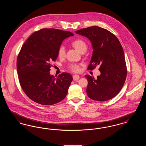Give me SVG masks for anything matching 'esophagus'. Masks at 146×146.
Masks as SVG:
<instances>
[{"label": "esophagus", "instance_id": "esophagus-1", "mask_svg": "<svg viewBox=\"0 0 146 146\" xmlns=\"http://www.w3.org/2000/svg\"><path fill=\"white\" fill-rule=\"evenodd\" d=\"M73 79L74 80H78L79 79V76L78 74H74L73 76Z\"/></svg>", "mask_w": 146, "mask_h": 146}]
</instances>
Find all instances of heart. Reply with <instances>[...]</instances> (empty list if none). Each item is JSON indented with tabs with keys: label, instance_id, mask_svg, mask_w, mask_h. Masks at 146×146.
Wrapping results in <instances>:
<instances>
[{
	"label": "heart",
	"instance_id": "heart-1",
	"mask_svg": "<svg viewBox=\"0 0 146 146\" xmlns=\"http://www.w3.org/2000/svg\"><path fill=\"white\" fill-rule=\"evenodd\" d=\"M72 46L79 51L80 53H84L86 51L88 46L85 42L83 40L78 39L72 42ZM66 55V49L64 46H61L58 50V56L60 58H63ZM82 65V63H70L68 65V68L70 70L78 72L80 70V66Z\"/></svg>",
	"mask_w": 146,
	"mask_h": 146
}]
</instances>
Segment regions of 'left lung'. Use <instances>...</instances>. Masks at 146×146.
Returning a JSON list of instances; mask_svg holds the SVG:
<instances>
[{
  "mask_svg": "<svg viewBox=\"0 0 146 146\" xmlns=\"http://www.w3.org/2000/svg\"><path fill=\"white\" fill-rule=\"evenodd\" d=\"M76 33L86 36L92 44L94 50L88 70L100 66L101 74L96 79L85 76L88 82V97L99 101L115 97L122 89L127 74L124 50L118 38L111 32L98 26L83 28Z\"/></svg>",
  "mask_w": 146,
  "mask_h": 146,
  "instance_id": "left-lung-1",
  "label": "left lung"
}]
</instances>
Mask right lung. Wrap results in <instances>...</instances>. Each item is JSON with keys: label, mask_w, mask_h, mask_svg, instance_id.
<instances>
[{"label": "right lung", "mask_w": 146, "mask_h": 146, "mask_svg": "<svg viewBox=\"0 0 146 146\" xmlns=\"http://www.w3.org/2000/svg\"><path fill=\"white\" fill-rule=\"evenodd\" d=\"M74 35L68 31L43 28L25 42L17 59V70L22 90L39 104L52 105L66 97L73 80L70 73L50 75L51 63L58 56L63 40Z\"/></svg>", "instance_id": "1"}]
</instances>
